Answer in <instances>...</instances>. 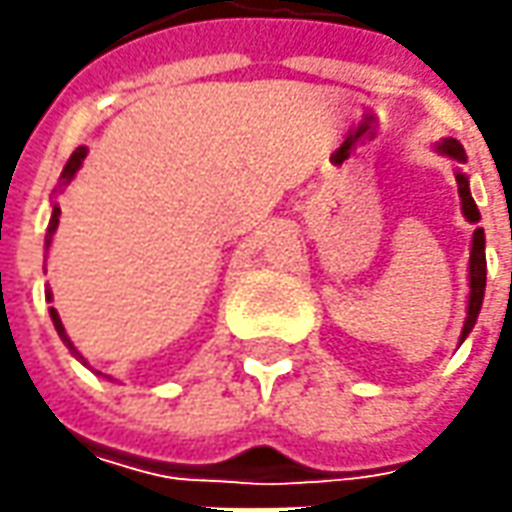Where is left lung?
Here are the masks:
<instances>
[{
  "label": "left lung",
  "instance_id": "obj_1",
  "mask_svg": "<svg viewBox=\"0 0 512 512\" xmlns=\"http://www.w3.org/2000/svg\"><path fill=\"white\" fill-rule=\"evenodd\" d=\"M439 150H442L444 156L456 159V162H464V159H467V156H464V148L456 142V139H444L442 145H439ZM456 185H459V196H462L464 216H467L470 222H479V207H476L473 196H470V185H467V176H464V173H456ZM484 282H487L484 230L482 227H476V233H473V247H470V302H467V319H464L462 342H464V336L473 330V325H476V316H479V310H482Z\"/></svg>",
  "mask_w": 512,
  "mask_h": 512
}]
</instances>
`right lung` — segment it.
I'll return each instance as SVG.
<instances>
[{
	"mask_svg": "<svg viewBox=\"0 0 512 512\" xmlns=\"http://www.w3.org/2000/svg\"><path fill=\"white\" fill-rule=\"evenodd\" d=\"M85 156H88V150L85 148H76L73 153H70L68 165H65V170H62V179H65V182H70V179H73V173L79 170V165H82V159H85ZM59 213H62V210H59V207H53V216H50V225H48V236H45V247L50 245V239H53V233H56V225H59ZM48 299H50V290H48ZM50 319H53V327L59 330L62 342L70 347V353H73V356H76V359H79L82 364H88L85 359H82V356H79V353H76V347L70 344L68 333H65V327H62V319H59V313H56V307H50Z\"/></svg>",
	"mask_w": 512,
	"mask_h": 512,
	"instance_id": "obj_1",
	"label": "right lung"
}]
</instances>
